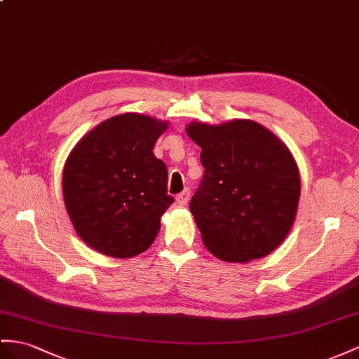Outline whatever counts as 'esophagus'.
<instances>
[{
  "label": "esophagus",
  "mask_w": 359,
  "mask_h": 359,
  "mask_svg": "<svg viewBox=\"0 0 359 359\" xmlns=\"http://www.w3.org/2000/svg\"><path fill=\"white\" fill-rule=\"evenodd\" d=\"M189 198H191V191H189V189H185V191L180 192V194L177 196L176 201H177L179 206H187Z\"/></svg>",
  "instance_id": "1"
}]
</instances>
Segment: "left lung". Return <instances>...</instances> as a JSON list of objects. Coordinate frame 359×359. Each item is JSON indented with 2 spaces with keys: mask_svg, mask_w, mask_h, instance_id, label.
I'll use <instances>...</instances> for the list:
<instances>
[{
  "mask_svg": "<svg viewBox=\"0 0 359 359\" xmlns=\"http://www.w3.org/2000/svg\"><path fill=\"white\" fill-rule=\"evenodd\" d=\"M187 133L201 147L205 176L189 209L206 249L226 262L271 253L299 206L300 174L288 147L250 119L191 123Z\"/></svg>",
  "mask_w": 359,
  "mask_h": 359,
  "instance_id": "1",
  "label": "left lung"
}]
</instances>
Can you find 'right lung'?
<instances>
[{
	"label": "right lung",
	"mask_w": 359,
	"mask_h": 359,
	"mask_svg": "<svg viewBox=\"0 0 359 359\" xmlns=\"http://www.w3.org/2000/svg\"><path fill=\"white\" fill-rule=\"evenodd\" d=\"M168 123L140 114L106 119L85 135L63 168V200L76 232L92 249L132 258L156 240L174 203L167 165L153 154Z\"/></svg>",
	"instance_id": "right-lung-1"
}]
</instances>
